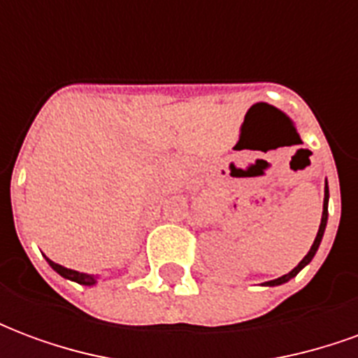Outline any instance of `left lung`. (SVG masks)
<instances>
[{"mask_svg":"<svg viewBox=\"0 0 358 358\" xmlns=\"http://www.w3.org/2000/svg\"><path fill=\"white\" fill-rule=\"evenodd\" d=\"M328 199H330V189H328V182H326V186H324L322 218H320V226H318V232H316V238H315V241H313V245H310V249H308V253L305 257H303V261H301V263L292 270V272H287V274L276 278V280H270V282H264V285H270V287H274V285H282V284H285V282H289L292 278L297 276L301 270L305 268V266H307V264L310 263L313 259H315L316 251H318V248H320V241H322V238H324V230H326V224H328Z\"/></svg>","mask_w":358,"mask_h":358,"instance_id":"1","label":"left lung"}]
</instances>
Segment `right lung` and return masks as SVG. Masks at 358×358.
I'll return each mask as SVG.
<instances>
[{"label": "right lung", "instance_id": "obj_1", "mask_svg": "<svg viewBox=\"0 0 358 358\" xmlns=\"http://www.w3.org/2000/svg\"><path fill=\"white\" fill-rule=\"evenodd\" d=\"M45 261L50 263V266L57 274H61L63 278H66V280H71V282H76V284L80 285H95L97 284V278L99 276H94V274H84V272H78V270H73V268H65V266H61V264L53 263L51 259H48L45 257Z\"/></svg>", "mask_w": 358, "mask_h": 358}]
</instances>
